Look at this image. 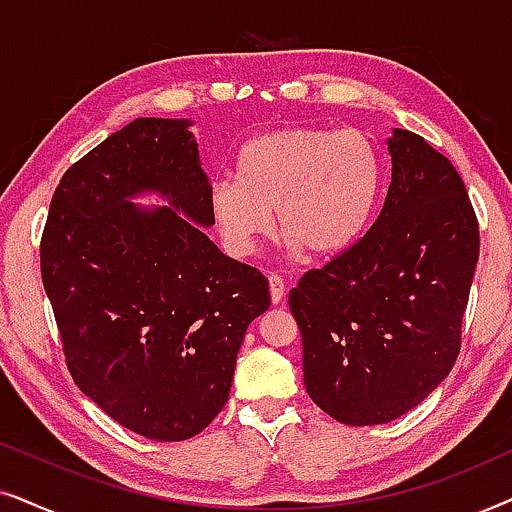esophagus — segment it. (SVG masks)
I'll return each instance as SVG.
<instances>
[{"label":"esophagus","instance_id":"1","mask_svg":"<svg viewBox=\"0 0 512 512\" xmlns=\"http://www.w3.org/2000/svg\"><path fill=\"white\" fill-rule=\"evenodd\" d=\"M268 284H270V298H272V303H279V300L284 298V279L279 277V275H270L268 277Z\"/></svg>","mask_w":512,"mask_h":512}]
</instances>
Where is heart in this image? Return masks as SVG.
<instances>
[{
  "label": "heart",
  "mask_w": 512,
  "mask_h": 512,
  "mask_svg": "<svg viewBox=\"0 0 512 512\" xmlns=\"http://www.w3.org/2000/svg\"><path fill=\"white\" fill-rule=\"evenodd\" d=\"M382 191V158L361 130L298 125L249 139L235 177L209 188V212L221 244L251 256L272 223L293 251L338 256L373 221Z\"/></svg>",
  "instance_id": "heart-1"
}]
</instances>
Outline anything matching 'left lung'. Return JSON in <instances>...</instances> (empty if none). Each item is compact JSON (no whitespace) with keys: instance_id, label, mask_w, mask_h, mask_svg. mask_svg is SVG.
Here are the masks:
<instances>
[{"instance_id":"left-lung-1","label":"left lung","mask_w":512,"mask_h":512,"mask_svg":"<svg viewBox=\"0 0 512 512\" xmlns=\"http://www.w3.org/2000/svg\"><path fill=\"white\" fill-rule=\"evenodd\" d=\"M387 146L380 216L289 293L307 394L349 426L387 424L445 380L480 256L478 219L450 160L410 130L394 128Z\"/></svg>"}]
</instances>
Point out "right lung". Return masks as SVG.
I'll return each mask as SVG.
<instances>
[{
    "label": "right lung",
    "instance_id": "1",
    "mask_svg": "<svg viewBox=\"0 0 512 512\" xmlns=\"http://www.w3.org/2000/svg\"><path fill=\"white\" fill-rule=\"evenodd\" d=\"M184 118H137L60 179L41 235V279L67 368L90 401L160 443L188 440L228 401L268 279L205 230L209 177ZM160 192L170 208H139Z\"/></svg>",
    "mask_w": 512,
    "mask_h": 512
}]
</instances>
